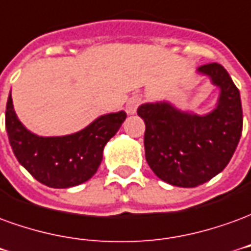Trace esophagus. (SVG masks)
Listing matches in <instances>:
<instances>
[{"label":"esophagus","mask_w":251,"mask_h":251,"mask_svg":"<svg viewBox=\"0 0 251 251\" xmlns=\"http://www.w3.org/2000/svg\"><path fill=\"white\" fill-rule=\"evenodd\" d=\"M140 102H142V97L140 96H132L128 101H127V112H128L129 115H134L136 109H138V106L140 105Z\"/></svg>","instance_id":"obj_1"}]
</instances>
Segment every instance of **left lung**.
<instances>
[{"label":"left lung","mask_w":251,"mask_h":251,"mask_svg":"<svg viewBox=\"0 0 251 251\" xmlns=\"http://www.w3.org/2000/svg\"><path fill=\"white\" fill-rule=\"evenodd\" d=\"M220 88L219 104L205 116L174 109L168 102L138 108L146 124V161L170 185L195 188L219 174L230 162L243 127L239 90L219 63L199 67Z\"/></svg>","instance_id":"obj_1"}]
</instances>
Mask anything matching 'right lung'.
Returning a JSON list of instances; mask_svg holds the SVG:
<instances>
[{"instance_id":"add662e5","label":"right lung","mask_w":251,"mask_h":251,"mask_svg":"<svg viewBox=\"0 0 251 251\" xmlns=\"http://www.w3.org/2000/svg\"><path fill=\"white\" fill-rule=\"evenodd\" d=\"M126 117V112L104 115L77 134L42 138L21 124L9 94L5 127L17 161L32 177L50 188H70L94 176L102 159L104 147Z\"/></svg>"}]
</instances>
